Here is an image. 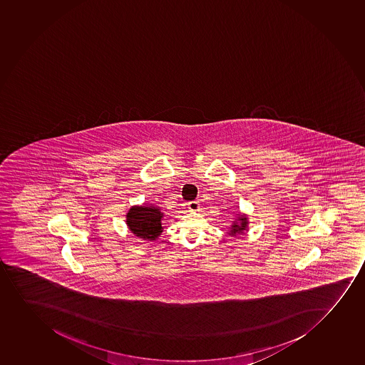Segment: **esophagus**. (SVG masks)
<instances>
[{
  "label": "esophagus",
  "mask_w": 365,
  "mask_h": 365,
  "mask_svg": "<svg viewBox=\"0 0 365 365\" xmlns=\"http://www.w3.org/2000/svg\"><path fill=\"white\" fill-rule=\"evenodd\" d=\"M188 208L192 212L199 211L200 210V204L197 201H190V202H188Z\"/></svg>",
  "instance_id": "obj_1"
}]
</instances>
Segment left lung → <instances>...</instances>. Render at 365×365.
I'll use <instances>...</instances> for the list:
<instances>
[{
	"mask_svg": "<svg viewBox=\"0 0 365 365\" xmlns=\"http://www.w3.org/2000/svg\"><path fill=\"white\" fill-rule=\"evenodd\" d=\"M248 225V220L246 216H237L235 222L232 223V229H230V232H229V235H236V234H241L243 230H246V227Z\"/></svg>",
	"mask_w": 365,
	"mask_h": 365,
	"instance_id": "8db88e82",
	"label": "left lung"
}]
</instances>
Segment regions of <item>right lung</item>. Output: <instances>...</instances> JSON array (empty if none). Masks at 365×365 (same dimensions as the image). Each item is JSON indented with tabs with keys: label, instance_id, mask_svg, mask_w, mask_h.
<instances>
[{
	"label": "right lung",
	"instance_id": "right-lung-1",
	"mask_svg": "<svg viewBox=\"0 0 365 365\" xmlns=\"http://www.w3.org/2000/svg\"><path fill=\"white\" fill-rule=\"evenodd\" d=\"M163 217L164 213L155 206H133L126 213V224L133 235L153 241L159 237L164 229L161 227Z\"/></svg>",
	"mask_w": 365,
	"mask_h": 365
}]
</instances>
